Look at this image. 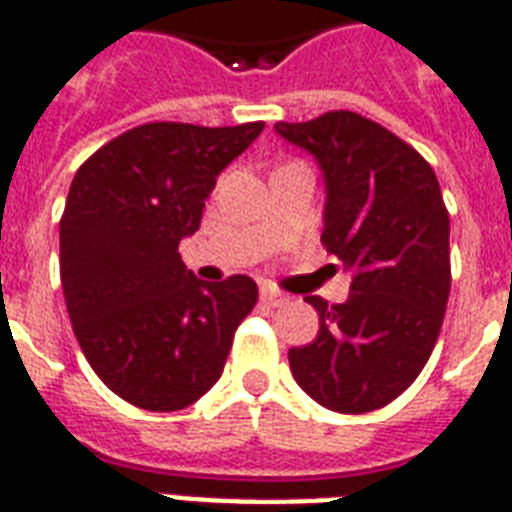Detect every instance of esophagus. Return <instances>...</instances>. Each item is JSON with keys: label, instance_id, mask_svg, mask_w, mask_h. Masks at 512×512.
I'll return each instance as SVG.
<instances>
[{"label": "esophagus", "instance_id": "34e87169", "mask_svg": "<svg viewBox=\"0 0 512 512\" xmlns=\"http://www.w3.org/2000/svg\"><path fill=\"white\" fill-rule=\"evenodd\" d=\"M260 300H263L268 308H279V305L287 303V295H281L276 289H263V292H260Z\"/></svg>", "mask_w": 512, "mask_h": 512}]
</instances>
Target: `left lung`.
<instances>
[{
	"label": "left lung",
	"instance_id": "obj_1",
	"mask_svg": "<svg viewBox=\"0 0 512 512\" xmlns=\"http://www.w3.org/2000/svg\"><path fill=\"white\" fill-rule=\"evenodd\" d=\"M273 130L324 175L321 241L353 273L345 303L308 297L316 340L289 350L297 385L332 412L364 414L401 396L441 332L452 268L436 172L372 119L329 111Z\"/></svg>",
	"mask_w": 512,
	"mask_h": 512
}]
</instances>
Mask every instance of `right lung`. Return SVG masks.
<instances>
[{"label":"right lung","instance_id":"add662e5","mask_svg":"<svg viewBox=\"0 0 512 512\" xmlns=\"http://www.w3.org/2000/svg\"><path fill=\"white\" fill-rule=\"evenodd\" d=\"M263 127L140 124L74 175L60 217L68 316L95 374L140 409L177 412L199 401L255 308L249 276L196 279L177 247L199 231L217 175Z\"/></svg>","mask_w":512,"mask_h":512}]
</instances>
